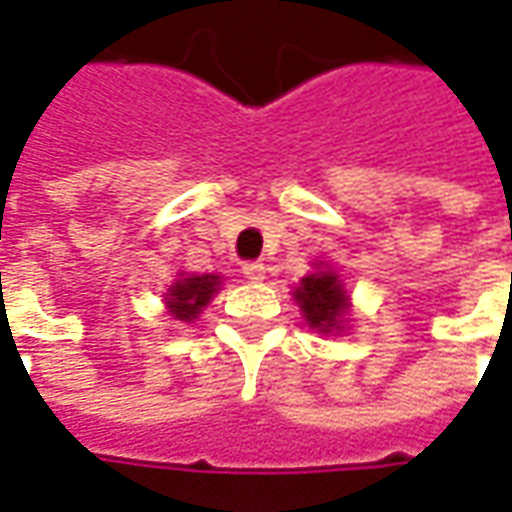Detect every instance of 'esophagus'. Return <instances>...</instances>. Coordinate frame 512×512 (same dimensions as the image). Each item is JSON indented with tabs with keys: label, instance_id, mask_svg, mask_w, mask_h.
<instances>
[{
	"label": "esophagus",
	"instance_id": "esophagus-1",
	"mask_svg": "<svg viewBox=\"0 0 512 512\" xmlns=\"http://www.w3.org/2000/svg\"><path fill=\"white\" fill-rule=\"evenodd\" d=\"M244 277L252 282H263L266 280V266L263 263H244Z\"/></svg>",
	"mask_w": 512,
	"mask_h": 512
}]
</instances>
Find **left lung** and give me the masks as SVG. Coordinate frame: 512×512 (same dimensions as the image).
I'll list each match as a JSON object with an SVG mask.
<instances>
[{
    "instance_id": "left-lung-1",
    "label": "left lung",
    "mask_w": 512,
    "mask_h": 512,
    "mask_svg": "<svg viewBox=\"0 0 512 512\" xmlns=\"http://www.w3.org/2000/svg\"><path fill=\"white\" fill-rule=\"evenodd\" d=\"M293 302L299 305L307 327L318 335H341L349 327L352 296L346 291L341 274L324 260H316L313 271L293 288Z\"/></svg>"
}]
</instances>
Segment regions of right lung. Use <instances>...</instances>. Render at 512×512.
<instances>
[{"label":"right lung","mask_w":512,"mask_h":512,"mask_svg":"<svg viewBox=\"0 0 512 512\" xmlns=\"http://www.w3.org/2000/svg\"><path fill=\"white\" fill-rule=\"evenodd\" d=\"M219 291V274H188V271H180L177 280L171 282L169 291L163 296V305H166L171 318L194 324L199 313L213 302V296Z\"/></svg>","instance_id":"1"}]
</instances>
